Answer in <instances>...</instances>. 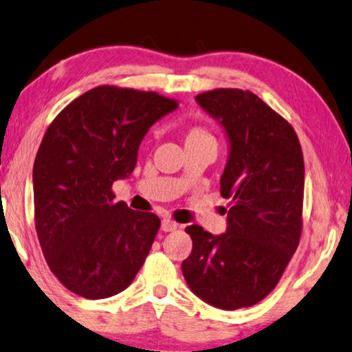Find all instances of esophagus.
Wrapping results in <instances>:
<instances>
[{"label":"esophagus","mask_w":352,"mask_h":352,"mask_svg":"<svg viewBox=\"0 0 352 352\" xmlns=\"http://www.w3.org/2000/svg\"><path fill=\"white\" fill-rule=\"evenodd\" d=\"M177 228V223L175 222V221H171V219H164V221H162V230L164 232H173V230H176Z\"/></svg>","instance_id":"esophagus-1"}]
</instances>
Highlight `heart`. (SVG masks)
Returning <instances> with one entry per match:
<instances>
[{"mask_svg": "<svg viewBox=\"0 0 352 352\" xmlns=\"http://www.w3.org/2000/svg\"><path fill=\"white\" fill-rule=\"evenodd\" d=\"M206 138H211V136L201 129H190L186 133V142L187 141H200V140H206Z\"/></svg>", "mask_w": 352, "mask_h": 352, "instance_id": "obj_1", "label": "heart"}]
</instances>
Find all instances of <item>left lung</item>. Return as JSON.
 I'll list each match as a JSON object with an SVG mask.
<instances>
[{
  "label": "left lung",
  "mask_w": 352,
  "mask_h": 352,
  "mask_svg": "<svg viewBox=\"0 0 352 352\" xmlns=\"http://www.w3.org/2000/svg\"><path fill=\"white\" fill-rule=\"evenodd\" d=\"M195 101L228 141L221 195L232 198L221 235L188 226L187 286L221 309L252 307L276 287L302 233L305 165L292 126L257 95L217 89Z\"/></svg>",
  "instance_id": "8db88e82"
}]
</instances>
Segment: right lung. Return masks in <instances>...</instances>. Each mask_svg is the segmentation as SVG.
I'll return each instance as SVG.
<instances>
[{
    "mask_svg": "<svg viewBox=\"0 0 352 352\" xmlns=\"http://www.w3.org/2000/svg\"><path fill=\"white\" fill-rule=\"evenodd\" d=\"M177 103L155 91L91 89L45 131L33 166L41 249L60 283L96 300L133 283L160 219L114 201L111 187L136 166L142 138Z\"/></svg>",
    "mask_w": 352,
    "mask_h": 352,
    "instance_id": "obj_1",
    "label": "right lung"
}]
</instances>
